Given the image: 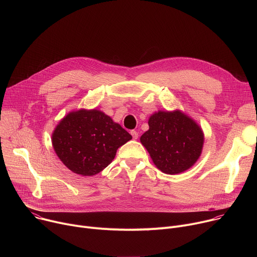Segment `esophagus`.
I'll return each mask as SVG.
<instances>
[{"label":"esophagus","mask_w":257,"mask_h":257,"mask_svg":"<svg viewBox=\"0 0 257 257\" xmlns=\"http://www.w3.org/2000/svg\"><path fill=\"white\" fill-rule=\"evenodd\" d=\"M130 133H131V135H132L133 139H137V138H138V132H137V131H135V130H132Z\"/></svg>","instance_id":"esophagus-1"}]
</instances>
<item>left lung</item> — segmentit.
I'll return each mask as SVG.
<instances>
[{"label": "left lung", "mask_w": 257, "mask_h": 257, "mask_svg": "<svg viewBox=\"0 0 257 257\" xmlns=\"http://www.w3.org/2000/svg\"><path fill=\"white\" fill-rule=\"evenodd\" d=\"M149 126L140 141L162 172L182 173L200 157L203 133L192 119L180 111L156 113L150 118Z\"/></svg>", "instance_id": "8db88e82"}]
</instances>
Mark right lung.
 I'll use <instances>...</instances> for the list:
<instances>
[{
  "label": "right lung",
  "instance_id": "1",
  "mask_svg": "<svg viewBox=\"0 0 257 257\" xmlns=\"http://www.w3.org/2000/svg\"><path fill=\"white\" fill-rule=\"evenodd\" d=\"M132 136L97 109L68 114L56 127L54 150L72 172L93 176L114 160L117 150Z\"/></svg>",
  "mask_w": 257,
  "mask_h": 257
}]
</instances>
